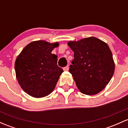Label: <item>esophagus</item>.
<instances>
[{
    "label": "esophagus",
    "instance_id": "esophagus-1",
    "mask_svg": "<svg viewBox=\"0 0 128 128\" xmlns=\"http://www.w3.org/2000/svg\"><path fill=\"white\" fill-rule=\"evenodd\" d=\"M68 69H69V68H68V66L65 67V68H63V70H64V71H68Z\"/></svg>",
    "mask_w": 128,
    "mask_h": 128
}]
</instances>
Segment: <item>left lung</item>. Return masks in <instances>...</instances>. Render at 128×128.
Here are the masks:
<instances>
[{"label":"left lung","instance_id":"1","mask_svg":"<svg viewBox=\"0 0 128 128\" xmlns=\"http://www.w3.org/2000/svg\"><path fill=\"white\" fill-rule=\"evenodd\" d=\"M68 45L74 52L69 72L79 91L89 96L99 93L109 83L115 71L108 45L94 37L69 41Z\"/></svg>","mask_w":128,"mask_h":128}]
</instances>
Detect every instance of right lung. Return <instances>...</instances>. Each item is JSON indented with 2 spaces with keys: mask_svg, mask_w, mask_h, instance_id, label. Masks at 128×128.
I'll return each mask as SVG.
<instances>
[{
  "mask_svg": "<svg viewBox=\"0 0 128 128\" xmlns=\"http://www.w3.org/2000/svg\"><path fill=\"white\" fill-rule=\"evenodd\" d=\"M58 46V42L34 41L18 56L14 63L16 77L28 94L40 98L53 92L63 72L57 65V55L52 53Z\"/></svg>",
  "mask_w": 128,
  "mask_h": 128,
  "instance_id": "1",
  "label": "right lung"
}]
</instances>
